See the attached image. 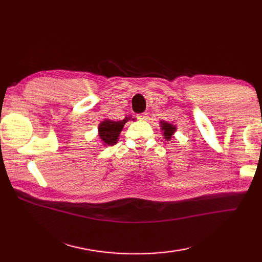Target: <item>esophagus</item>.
Here are the masks:
<instances>
[{
	"label": "esophagus",
	"instance_id": "34e87169",
	"mask_svg": "<svg viewBox=\"0 0 262 262\" xmlns=\"http://www.w3.org/2000/svg\"><path fill=\"white\" fill-rule=\"evenodd\" d=\"M147 117H148L147 113H144V114H140V115H138L137 118L140 119V120H147Z\"/></svg>",
	"mask_w": 262,
	"mask_h": 262
}]
</instances>
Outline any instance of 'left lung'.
I'll return each instance as SVG.
<instances>
[{
  "mask_svg": "<svg viewBox=\"0 0 262 262\" xmlns=\"http://www.w3.org/2000/svg\"><path fill=\"white\" fill-rule=\"evenodd\" d=\"M161 122V129L163 132V136L165 141H170L172 137H173L174 132L177 130L176 126L169 124L166 121H160Z\"/></svg>",
  "mask_w": 262,
  "mask_h": 262,
  "instance_id": "1",
  "label": "left lung"
}]
</instances>
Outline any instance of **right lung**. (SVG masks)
Here are the masks:
<instances>
[{"label": "right lung", "instance_id": "1", "mask_svg": "<svg viewBox=\"0 0 262 262\" xmlns=\"http://www.w3.org/2000/svg\"><path fill=\"white\" fill-rule=\"evenodd\" d=\"M130 119V117H126L120 121H115L110 119H104L99 125V137L102 141L103 145H114L118 141L120 132L126 122ZM134 120V119H133Z\"/></svg>", "mask_w": 262, "mask_h": 262}]
</instances>
